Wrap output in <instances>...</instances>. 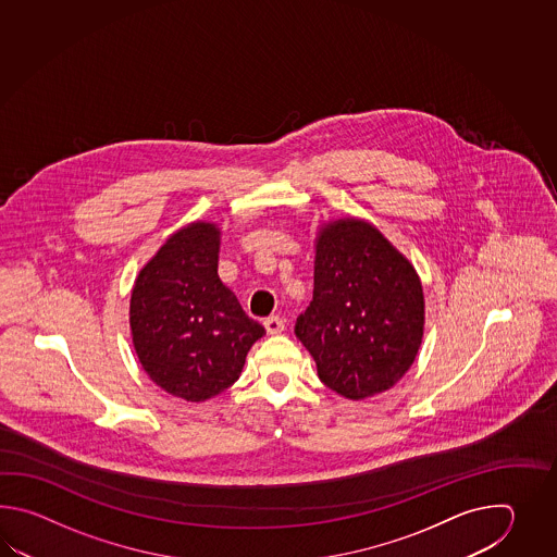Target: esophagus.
Here are the masks:
<instances>
[{"mask_svg":"<svg viewBox=\"0 0 557 557\" xmlns=\"http://www.w3.org/2000/svg\"><path fill=\"white\" fill-rule=\"evenodd\" d=\"M264 329L269 334H281L284 331V320L273 314V317L264 319Z\"/></svg>","mask_w":557,"mask_h":557,"instance_id":"34e87169","label":"esophagus"}]
</instances>
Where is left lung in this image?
Instances as JSON below:
<instances>
[{
  "label": "left lung",
  "mask_w": 557,
  "mask_h": 557,
  "mask_svg": "<svg viewBox=\"0 0 557 557\" xmlns=\"http://www.w3.org/2000/svg\"><path fill=\"white\" fill-rule=\"evenodd\" d=\"M424 290L414 264L364 219L344 216L314 238V293L295 334L319 379L348 400L391 391L424 336Z\"/></svg>",
  "instance_id": "left-lung-1"
}]
</instances>
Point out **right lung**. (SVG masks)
Wrapping results in <instances>:
<instances>
[{
	"label": "right lung",
	"mask_w": 557,
	"mask_h": 557,
	"mask_svg": "<svg viewBox=\"0 0 557 557\" xmlns=\"http://www.w3.org/2000/svg\"><path fill=\"white\" fill-rule=\"evenodd\" d=\"M221 228L193 221L166 238L131 290L133 348L147 376L187 403L237 382L264 334L219 278Z\"/></svg>",
	"instance_id": "add662e5"
}]
</instances>
